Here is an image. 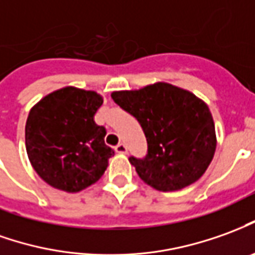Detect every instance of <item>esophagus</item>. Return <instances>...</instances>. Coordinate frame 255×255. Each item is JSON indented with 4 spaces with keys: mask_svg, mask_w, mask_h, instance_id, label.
<instances>
[{
    "mask_svg": "<svg viewBox=\"0 0 255 255\" xmlns=\"http://www.w3.org/2000/svg\"><path fill=\"white\" fill-rule=\"evenodd\" d=\"M116 152L119 153V154H127L128 149L126 143H119V145L116 146Z\"/></svg>",
    "mask_w": 255,
    "mask_h": 255,
    "instance_id": "esophagus-1",
    "label": "esophagus"
}]
</instances>
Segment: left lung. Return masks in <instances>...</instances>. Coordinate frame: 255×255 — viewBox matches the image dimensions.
<instances>
[{
	"label": "left lung",
	"instance_id": "1",
	"mask_svg": "<svg viewBox=\"0 0 255 255\" xmlns=\"http://www.w3.org/2000/svg\"><path fill=\"white\" fill-rule=\"evenodd\" d=\"M112 98L145 132L147 154L129 157L143 182L161 192H174L206 172L214 157L217 136L211 112L200 98L168 83L116 91Z\"/></svg>",
	"mask_w": 255,
	"mask_h": 255
}]
</instances>
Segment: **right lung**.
<instances>
[{"instance_id": "right-lung-1", "label": "right lung", "mask_w": 255, "mask_h": 255, "mask_svg": "<svg viewBox=\"0 0 255 255\" xmlns=\"http://www.w3.org/2000/svg\"><path fill=\"white\" fill-rule=\"evenodd\" d=\"M103 98L95 91L65 87L35 103L26 122V150L48 185L76 193L95 183L115 150L106 129L94 122Z\"/></svg>"}]
</instances>
